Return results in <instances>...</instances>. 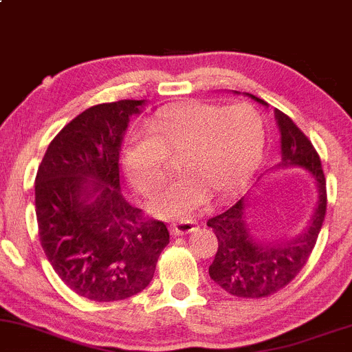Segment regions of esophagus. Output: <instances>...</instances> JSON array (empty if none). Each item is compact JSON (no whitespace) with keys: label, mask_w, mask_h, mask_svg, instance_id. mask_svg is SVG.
<instances>
[{"label":"esophagus","mask_w":352,"mask_h":352,"mask_svg":"<svg viewBox=\"0 0 352 352\" xmlns=\"http://www.w3.org/2000/svg\"><path fill=\"white\" fill-rule=\"evenodd\" d=\"M196 223L195 220H179L171 223V233L173 235H186V233H191L196 230Z\"/></svg>","instance_id":"esophagus-1"}]
</instances>
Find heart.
<instances>
[{"label": "heart", "mask_w": 352, "mask_h": 352, "mask_svg": "<svg viewBox=\"0 0 352 352\" xmlns=\"http://www.w3.org/2000/svg\"><path fill=\"white\" fill-rule=\"evenodd\" d=\"M148 132L135 134L124 151L131 183L142 195H154L181 157L186 173L154 201L161 217L177 218L203 206L211 192L226 198L250 179L265 144L258 109L247 102L225 105L190 102L162 109Z\"/></svg>", "instance_id": "obj_1"}]
</instances>
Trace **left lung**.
<instances>
[{
    "mask_svg": "<svg viewBox=\"0 0 352 352\" xmlns=\"http://www.w3.org/2000/svg\"><path fill=\"white\" fill-rule=\"evenodd\" d=\"M258 104L265 100L248 94ZM280 131L282 162L278 166H300L317 184V203L311 221L300 235L289 241L268 243L253 232L247 217L250 196H241L228 210L210 218L206 225L218 238V250L210 265V277L232 296L243 298L268 297L289 285L311 256L326 217L327 192L322 164L312 142L289 116L275 109Z\"/></svg>",
    "mask_w": 352,
    "mask_h": 352,
    "instance_id": "1",
    "label": "left lung"
}]
</instances>
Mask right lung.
Listing matches in <instances>:
<instances>
[{
    "mask_svg": "<svg viewBox=\"0 0 352 352\" xmlns=\"http://www.w3.org/2000/svg\"><path fill=\"white\" fill-rule=\"evenodd\" d=\"M142 105L87 109L55 135L36 173L45 255L63 283L90 300H124L144 290L169 243L164 223L147 220L120 192V146Z\"/></svg>",
    "mask_w": 352,
    "mask_h": 352,
    "instance_id": "right-lung-1",
    "label": "right lung"
}]
</instances>
